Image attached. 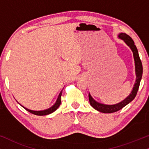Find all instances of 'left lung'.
Returning a JSON list of instances; mask_svg holds the SVG:
<instances>
[{
	"instance_id": "obj_1",
	"label": "left lung",
	"mask_w": 149,
	"mask_h": 149,
	"mask_svg": "<svg viewBox=\"0 0 149 149\" xmlns=\"http://www.w3.org/2000/svg\"><path fill=\"white\" fill-rule=\"evenodd\" d=\"M119 37L121 39L123 40L126 44L131 48L132 52H133L134 54V61H135V66H136V83L134 84V87H133V90L132 92L126 98L123 100L121 102L116 104L114 105H106L103 104H100L99 102H97L94 100L92 98L91 95L89 93V103L91 107L93 109H95L97 111H98L101 113H111L117 112L121 109H123L124 107L128 104L130 102H132L133 100L135 98L136 94H137L138 88H139L140 81H141L142 76V62L140 60L139 54H138V52L136 46L134 44V40L132 38L130 37L129 35H127L125 33H121L119 35Z\"/></svg>"
}]
</instances>
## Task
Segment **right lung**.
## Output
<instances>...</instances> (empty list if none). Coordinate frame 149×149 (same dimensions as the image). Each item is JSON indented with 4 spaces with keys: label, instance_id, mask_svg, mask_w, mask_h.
I'll use <instances>...</instances> for the list:
<instances>
[{
    "label": "right lung",
    "instance_id": "1",
    "mask_svg": "<svg viewBox=\"0 0 149 149\" xmlns=\"http://www.w3.org/2000/svg\"><path fill=\"white\" fill-rule=\"evenodd\" d=\"M62 91H61L60 93V95H59V96L58 97V99H57V101L55 103V104L52 107L49 109H47V110H44V111H31V110H29L28 109H26V108H24L25 109L26 111H28V112H30V113L32 114H34V115H40V116H42V115H49V114H51L52 113H54V112L56 111L58 109V107H60V104H61V96H62Z\"/></svg>",
    "mask_w": 149,
    "mask_h": 149
}]
</instances>
